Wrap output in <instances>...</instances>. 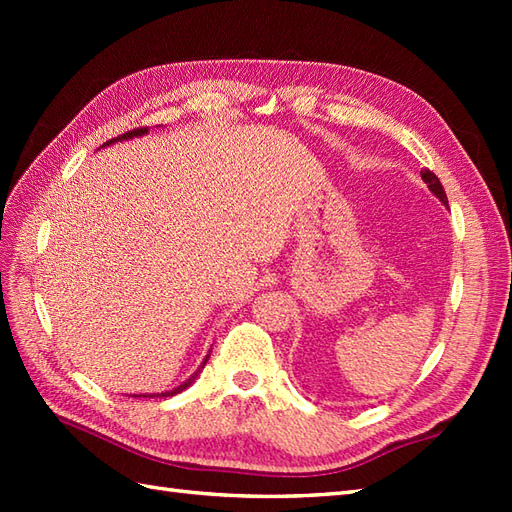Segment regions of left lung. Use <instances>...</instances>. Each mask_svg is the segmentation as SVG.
<instances>
[{
  "mask_svg": "<svg viewBox=\"0 0 512 512\" xmlns=\"http://www.w3.org/2000/svg\"><path fill=\"white\" fill-rule=\"evenodd\" d=\"M420 176H422V180L427 182V187L431 189V193L436 195V198L442 202V204H447L449 206V202H447V193H444V189H442V184H440V180H438V176L433 171H429V169H424V171H420Z\"/></svg>",
  "mask_w": 512,
  "mask_h": 512,
  "instance_id": "8db88e82",
  "label": "left lung"
}]
</instances>
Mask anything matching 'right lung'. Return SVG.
Returning <instances> with one entry per match:
<instances>
[{
  "label": "right lung",
  "instance_id": "1",
  "mask_svg": "<svg viewBox=\"0 0 512 512\" xmlns=\"http://www.w3.org/2000/svg\"><path fill=\"white\" fill-rule=\"evenodd\" d=\"M149 132V129L147 127H138V129H132V132H127V134H123V136H118V138H112V140H107V143H103V147L105 145H112V143H118V140H129V138H134V136H145ZM209 356L211 354H206V358H204V361L200 363V367L198 369H195V372L187 378V380H184V383L182 385H178V387H173L171 391H162V394H140V396H136L134 394V398H167V396H176V394H180V391H184V389H187L191 383H193V380L195 378H198V374L202 372V367L206 365V361H209Z\"/></svg>",
  "mask_w": 512,
  "mask_h": 512
}]
</instances>
